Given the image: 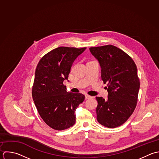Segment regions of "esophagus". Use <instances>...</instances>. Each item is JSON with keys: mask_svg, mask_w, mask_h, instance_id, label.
Segmentation results:
<instances>
[{"mask_svg": "<svg viewBox=\"0 0 159 159\" xmlns=\"http://www.w3.org/2000/svg\"><path fill=\"white\" fill-rule=\"evenodd\" d=\"M92 97L91 96H90V95H85V99H89V98H90Z\"/></svg>", "mask_w": 159, "mask_h": 159, "instance_id": "esophagus-1", "label": "esophagus"}]
</instances>
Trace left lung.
Wrapping results in <instances>:
<instances>
[{"label": "left lung", "mask_w": 159, "mask_h": 159, "mask_svg": "<svg viewBox=\"0 0 159 159\" xmlns=\"http://www.w3.org/2000/svg\"><path fill=\"white\" fill-rule=\"evenodd\" d=\"M102 68V80L107 84L108 98L96 97L97 119L102 125L115 128L124 124L134 112L140 81L136 65L121 49L105 45L90 48Z\"/></svg>", "instance_id": "left-lung-1"}]
</instances>
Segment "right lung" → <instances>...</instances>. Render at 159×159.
I'll use <instances>...</instances> for the list:
<instances>
[{"label": "right lung", "mask_w": 159, "mask_h": 159, "mask_svg": "<svg viewBox=\"0 0 159 159\" xmlns=\"http://www.w3.org/2000/svg\"><path fill=\"white\" fill-rule=\"evenodd\" d=\"M85 49L57 48L43 56L36 66L33 99L41 118L53 129L64 130L75 123V110L85 96L67 92L63 82L67 80L74 60Z\"/></svg>", "instance_id": "obj_1"}]
</instances>
